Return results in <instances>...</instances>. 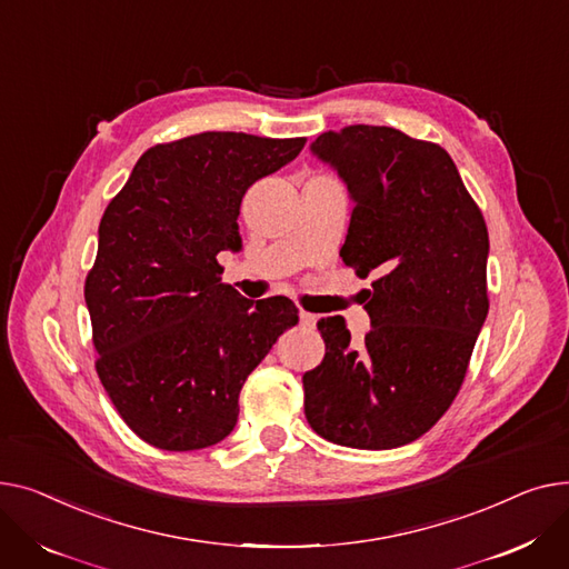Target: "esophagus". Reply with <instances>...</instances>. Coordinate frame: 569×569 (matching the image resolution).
<instances>
[{"instance_id":"esophagus-1","label":"esophagus","mask_w":569,"mask_h":569,"mask_svg":"<svg viewBox=\"0 0 569 569\" xmlns=\"http://www.w3.org/2000/svg\"><path fill=\"white\" fill-rule=\"evenodd\" d=\"M298 317H300V326H303V328H310V330L317 326V319H319L317 315L306 312V310H300V315H298Z\"/></svg>"}]
</instances>
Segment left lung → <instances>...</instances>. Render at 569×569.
Masks as SVG:
<instances>
[{"label": "left lung", "instance_id": "left-lung-1", "mask_svg": "<svg viewBox=\"0 0 569 569\" xmlns=\"http://www.w3.org/2000/svg\"><path fill=\"white\" fill-rule=\"evenodd\" d=\"M310 151L353 202L340 257L377 280L360 347L342 317L317 323L326 356L303 375L306 418L338 446H407L452 405L487 319V224L439 144L358 123Z\"/></svg>", "mask_w": 569, "mask_h": 569}]
</instances>
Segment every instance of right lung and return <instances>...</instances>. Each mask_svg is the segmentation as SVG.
Here are the masks:
<instances>
[{
  "instance_id": "obj_1",
  "label": "right lung",
  "mask_w": 569,
  "mask_h": 569,
  "mask_svg": "<svg viewBox=\"0 0 569 569\" xmlns=\"http://www.w3.org/2000/svg\"><path fill=\"white\" fill-rule=\"evenodd\" d=\"M303 147L199 132L142 153L108 204L84 300L100 383L142 441L183 452L229 437L248 375L298 323L289 298L222 284L216 257L241 248L246 190Z\"/></svg>"
}]
</instances>
